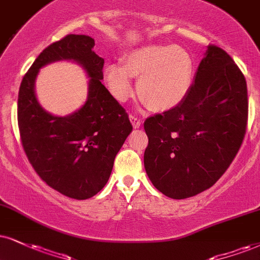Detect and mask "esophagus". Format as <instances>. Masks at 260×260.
Listing matches in <instances>:
<instances>
[{
  "mask_svg": "<svg viewBox=\"0 0 260 260\" xmlns=\"http://www.w3.org/2000/svg\"><path fill=\"white\" fill-rule=\"evenodd\" d=\"M129 118H130V120H131V123H133V126L135 127H140L141 125H142V121H141V119L139 117H137V115H134V114H130L129 115Z\"/></svg>",
  "mask_w": 260,
  "mask_h": 260,
  "instance_id": "obj_1",
  "label": "esophagus"
}]
</instances>
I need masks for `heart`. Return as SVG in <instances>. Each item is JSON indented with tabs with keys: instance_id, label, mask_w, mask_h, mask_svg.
<instances>
[{
	"instance_id": "obj_1",
	"label": "heart",
	"mask_w": 260,
	"mask_h": 260,
	"mask_svg": "<svg viewBox=\"0 0 260 260\" xmlns=\"http://www.w3.org/2000/svg\"><path fill=\"white\" fill-rule=\"evenodd\" d=\"M133 76L140 78L137 91L150 110L171 111L187 98L193 62L179 47L152 44L137 48L124 57V66L111 63L105 69L106 83L117 100L126 101L134 94Z\"/></svg>"
}]
</instances>
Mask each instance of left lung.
I'll return each instance as SVG.
<instances>
[{"label": "left lung", "mask_w": 260, "mask_h": 260, "mask_svg": "<svg viewBox=\"0 0 260 260\" xmlns=\"http://www.w3.org/2000/svg\"><path fill=\"white\" fill-rule=\"evenodd\" d=\"M247 117L245 76L225 50L210 44L185 100L145 121L153 185L178 200L212 187L238 154Z\"/></svg>", "instance_id": "left-lung-1"}]
</instances>
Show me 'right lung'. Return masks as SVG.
<instances>
[{"mask_svg": "<svg viewBox=\"0 0 260 260\" xmlns=\"http://www.w3.org/2000/svg\"><path fill=\"white\" fill-rule=\"evenodd\" d=\"M95 41L67 35L42 52L22 78L18 95V126L22 148L42 181L65 197L85 200L107 183L114 158L133 131L129 115L102 84L105 60ZM73 59L91 77L86 104L67 117H55L38 104L34 81L41 67Z\"/></svg>", "mask_w": 260, "mask_h": 260, "instance_id": "1", "label": "right lung"}]
</instances>
